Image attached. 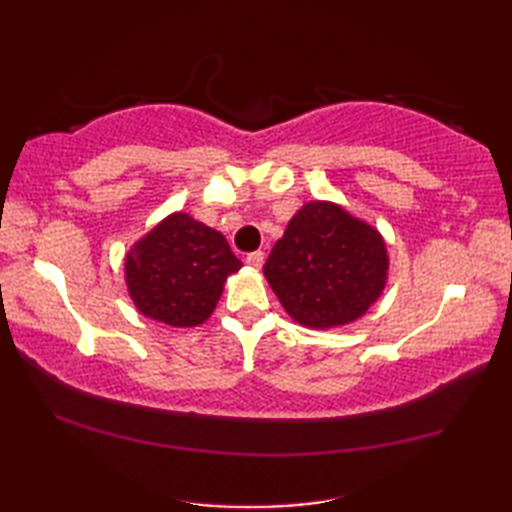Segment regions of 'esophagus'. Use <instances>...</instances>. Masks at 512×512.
<instances>
[{
	"label": "esophagus",
	"mask_w": 512,
	"mask_h": 512,
	"mask_svg": "<svg viewBox=\"0 0 512 512\" xmlns=\"http://www.w3.org/2000/svg\"><path fill=\"white\" fill-rule=\"evenodd\" d=\"M246 264H248L250 268H262V264H264V253H262V250H255V253H248V255H246Z\"/></svg>",
	"instance_id": "34e87169"
}]
</instances>
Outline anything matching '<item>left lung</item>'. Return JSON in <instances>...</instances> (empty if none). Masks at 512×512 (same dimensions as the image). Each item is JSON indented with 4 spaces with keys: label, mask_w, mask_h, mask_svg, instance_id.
<instances>
[{
    "label": "left lung",
    "mask_w": 512,
    "mask_h": 512,
    "mask_svg": "<svg viewBox=\"0 0 512 512\" xmlns=\"http://www.w3.org/2000/svg\"><path fill=\"white\" fill-rule=\"evenodd\" d=\"M385 239L341 204L312 200L270 250L264 275L281 306L312 330L347 325L374 306L387 284Z\"/></svg>",
    "instance_id": "left-lung-1"
}]
</instances>
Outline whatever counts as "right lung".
Instances as JSON below:
<instances>
[{"mask_svg":"<svg viewBox=\"0 0 512 512\" xmlns=\"http://www.w3.org/2000/svg\"><path fill=\"white\" fill-rule=\"evenodd\" d=\"M239 268L220 231L189 213H171L129 248L125 284L140 314L171 328H195L211 317Z\"/></svg>","mask_w":512,"mask_h":512,"instance_id":"1","label":"right lung"}]
</instances>
